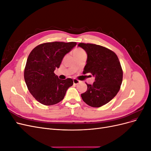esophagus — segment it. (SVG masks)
I'll use <instances>...</instances> for the list:
<instances>
[{"mask_svg": "<svg viewBox=\"0 0 151 151\" xmlns=\"http://www.w3.org/2000/svg\"><path fill=\"white\" fill-rule=\"evenodd\" d=\"M73 83H74V84H78L80 83V81L76 79H74V80H73Z\"/></svg>", "mask_w": 151, "mask_h": 151, "instance_id": "obj_1", "label": "esophagus"}]
</instances>
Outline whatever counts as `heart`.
<instances>
[{"label": "heart", "instance_id": "b5f03b06", "mask_svg": "<svg viewBox=\"0 0 151 151\" xmlns=\"http://www.w3.org/2000/svg\"><path fill=\"white\" fill-rule=\"evenodd\" d=\"M83 54H86V52L83 49L78 48H76L74 50V55L75 57H77V56H80V55H83Z\"/></svg>", "mask_w": 151, "mask_h": 151}]
</instances>
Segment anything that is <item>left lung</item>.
<instances>
[{
    "instance_id": "8db88e82",
    "label": "left lung",
    "mask_w": 151,
    "mask_h": 151,
    "mask_svg": "<svg viewBox=\"0 0 151 151\" xmlns=\"http://www.w3.org/2000/svg\"><path fill=\"white\" fill-rule=\"evenodd\" d=\"M87 55L83 73H91L95 77L93 84H87L88 89L81 94L83 101L89 106L98 108L108 103L119 91L123 79V71L116 55L100 45L81 43Z\"/></svg>"
}]
</instances>
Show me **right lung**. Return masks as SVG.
I'll return each instance as SVG.
<instances>
[{"label":"right lung","mask_w":151,"mask_h":151,"mask_svg":"<svg viewBox=\"0 0 151 151\" xmlns=\"http://www.w3.org/2000/svg\"><path fill=\"white\" fill-rule=\"evenodd\" d=\"M76 42H50L38 45L27 59L24 77L30 93L44 105L55 104L64 98L70 78L58 79L54 70L60 67L62 59L76 47Z\"/></svg>","instance_id":"add662e5"}]
</instances>
